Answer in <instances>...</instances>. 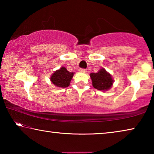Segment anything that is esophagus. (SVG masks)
<instances>
[{"label":"esophagus","instance_id":"esophagus-1","mask_svg":"<svg viewBox=\"0 0 154 154\" xmlns=\"http://www.w3.org/2000/svg\"><path fill=\"white\" fill-rule=\"evenodd\" d=\"M79 71H80V72H84V73H85V72H87L86 69H80Z\"/></svg>","mask_w":154,"mask_h":154}]
</instances>
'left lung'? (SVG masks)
<instances>
[{"instance_id":"left-lung-1","label":"left lung","mask_w":154,"mask_h":154,"mask_svg":"<svg viewBox=\"0 0 154 154\" xmlns=\"http://www.w3.org/2000/svg\"><path fill=\"white\" fill-rule=\"evenodd\" d=\"M90 77L92 79V86L96 90L106 92L113 86L114 80L112 75L103 68L97 72L90 73Z\"/></svg>"}]
</instances>
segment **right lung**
<instances>
[{
  "label": "right lung",
  "instance_id": "right-lung-1",
  "mask_svg": "<svg viewBox=\"0 0 154 154\" xmlns=\"http://www.w3.org/2000/svg\"><path fill=\"white\" fill-rule=\"evenodd\" d=\"M75 72L67 71L66 68L62 66L60 69L54 71L50 77V81L55 86L58 88H66L70 85Z\"/></svg>",
  "mask_w": 154,
  "mask_h": 154
}]
</instances>
